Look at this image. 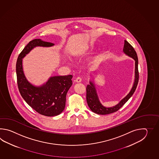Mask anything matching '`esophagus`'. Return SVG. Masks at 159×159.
<instances>
[{
    "mask_svg": "<svg viewBox=\"0 0 159 159\" xmlns=\"http://www.w3.org/2000/svg\"><path fill=\"white\" fill-rule=\"evenodd\" d=\"M81 81H82V79L80 77H77V78H76V80H75V82H77V83H80V82H81Z\"/></svg>",
    "mask_w": 159,
    "mask_h": 159,
    "instance_id": "esophagus-1",
    "label": "esophagus"
}]
</instances>
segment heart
<instances>
[{
    "label": "heart",
    "instance_id": "1",
    "mask_svg": "<svg viewBox=\"0 0 159 159\" xmlns=\"http://www.w3.org/2000/svg\"><path fill=\"white\" fill-rule=\"evenodd\" d=\"M97 57H95V58H94V61H96V60H97Z\"/></svg>",
    "mask_w": 159,
    "mask_h": 159
}]
</instances>
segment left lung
<instances>
[{
	"label": "left lung",
	"mask_w": 159,
	"mask_h": 159,
	"mask_svg": "<svg viewBox=\"0 0 159 159\" xmlns=\"http://www.w3.org/2000/svg\"><path fill=\"white\" fill-rule=\"evenodd\" d=\"M123 52L126 55L129 56V57L132 58L135 61V81L132 89L129 94L119 102L118 104L111 107H106L102 105L101 103L99 101L94 84H93V82L90 81V84H88L86 87V101L90 110L96 114L100 115H106L117 111L131 97L136 89L139 81L138 56L134 48L126 40H125Z\"/></svg>",
	"instance_id": "8db88e82"
}]
</instances>
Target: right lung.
Masks as SVG:
<instances>
[{"instance_id": "obj_1", "label": "right lung", "mask_w": 159, "mask_h": 159, "mask_svg": "<svg viewBox=\"0 0 159 159\" xmlns=\"http://www.w3.org/2000/svg\"><path fill=\"white\" fill-rule=\"evenodd\" d=\"M54 45L41 39L30 41L19 54L16 64L17 86L21 97L36 111L47 116L59 115L64 111L66 94L73 84V76L51 77L45 84L35 86L24 75L22 59L34 47H50Z\"/></svg>"}]
</instances>
